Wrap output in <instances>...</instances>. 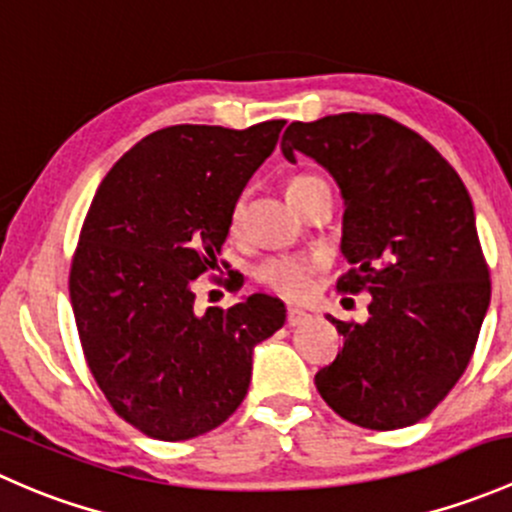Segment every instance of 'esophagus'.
Returning <instances> with one entry per match:
<instances>
[{
	"label": "esophagus",
	"mask_w": 512,
	"mask_h": 512,
	"mask_svg": "<svg viewBox=\"0 0 512 512\" xmlns=\"http://www.w3.org/2000/svg\"><path fill=\"white\" fill-rule=\"evenodd\" d=\"M308 320H310V315L305 313V310H300V308H288L286 310V323L293 325V328H295V325L308 323Z\"/></svg>",
	"instance_id": "34e87169"
}]
</instances>
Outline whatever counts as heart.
Returning <instances> with one entry per match:
<instances>
[{
  "instance_id": "obj_1",
  "label": "heart",
  "mask_w": 512,
  "mask_h": 512,
  "mask_svg": "<svg viewBox=\"0 0 512 512\" xmlns=\"http://www.w3.org/2000/svg\"><path fill=\"white\" fill-rule=\"evenodd\" d=\"M318 184H325V179L315 175H293L286 182V194L293 204H298V199L305 192H310ZM244 214L246 207L244 202L236 204L231 209L229 217V231L231 236L241 234V226H244ZM325 266V256L320 254H276L263 258L256 266V278L261 286H266L268 291L281 295L288 300H300L305 298L315 286V276L320 273V268Z\"/></svg>"
}]
</instances>
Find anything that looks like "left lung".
<instances>
[{
	"instance_id": "left-lung-1",
	"label": "left lung",
	"mask_w": 512,
	"mask_h": 512,
	"mask_svg": "<svg viewBox=\"0 0 512 512\" xmlns=\"http://www.w3.org/2000/svg\"><path fill=\"white\" fill-rule=\"evenodd\" d=\"M286 160L313 157L345 199L337 291L372 293L370 320H333L342 352L315 387L342 419L392 431L426 419L456 387L491 303L473 204L456 170L379 113L291 123Z\"/></svg>"
}]
</instances>
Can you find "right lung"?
Instances as JSON below:
<instances>
[{
  "label": "right lung",
  "mask_w": 512,
  "mask_h": 512,
  "mask_svg": "<svg viewBox=\"0 0 512 512\" xmlns=\"http://www.w3.org/2000/svg\"><path fill=\"white\" fill-rule=\"evenodd\" d=\"M283 125L157 130L115 162L83 219L68 273L83 355L113 412L145 436L187 441L224 424L249 392L254 345L286 320L266 293L194 310V283L217 268L231 209Z\"/></svg>",
  "instance_id": "1"
}]
</instances>
